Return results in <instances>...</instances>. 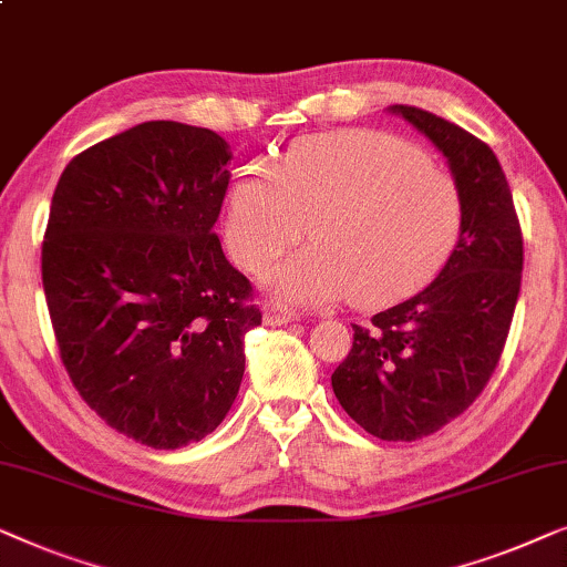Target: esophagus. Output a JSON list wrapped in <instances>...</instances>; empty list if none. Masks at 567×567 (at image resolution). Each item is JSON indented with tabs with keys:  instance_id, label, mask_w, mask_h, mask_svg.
<instances>
[{
	"instance_id": "1",
	"label": "esophagus",
	"mask_w": 567,
	"mask_h": 567,
	"mask_svg": "<svg viewBox=\"0 0 567 567\" xmlns=\"http://www.w3.org/2000/svg\"><path fill=\"white\" fill-rule=\"evenodd\" d=\"M298 318L300 316L295 313V310L280 306V302H272V306L265 308V323L267 326H287V323L298 321Z\"/></svg>"
}]
</instances>
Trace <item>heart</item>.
Segmentation results:
<instances>
[{
    "label": "heart",
    "instance_id": "b5f03b06",
    "mask_svg": "<svg viewBox=\"0 0 567 567\" xmlns=\"http://www.w3.org/2000/svg\"><path fill=\"white\" fill-rule=\"evenodd\" d=\"M316 246L265 277L300 306L349 298L360 308L395 306L434 280L462 230L452 177L421 151L382 133H333L298 141L282 164H251L228 193L226 244L259 272L306 234Z\"/></svg>",
    "mask_w": 567,
    "mask_h": 567
}]
</instances>
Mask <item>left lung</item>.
Segmentation results:
<instances>
[{
	"label": "left lung",
	"instance_id": "left-lung-1",
	"mask_svg": "<svg viewBox=\"0 0 567 567\" xmlns=\"http://www.w3.org/2000/svg\"><path fill=\"white\" fill-rule=\"evenodd\" d=\"M442 151L462 200V230L436 280L352 326L331 374L341 409L367 434L416 442L467 411L504 352L522 287L524 241L506 174L488 143L421 107L393 105Z\"/></svg>",
	"mask_w": 567,
	"mask_h": 567
}]
</instances>
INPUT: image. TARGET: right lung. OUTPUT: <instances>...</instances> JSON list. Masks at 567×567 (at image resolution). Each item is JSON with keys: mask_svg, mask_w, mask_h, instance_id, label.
<instances>
[{"mask_svg": "<svg viewBox=\"0 0 567 567\" xmlns=\"http://www.w3.org/2000/svg\"><path fill=\"white\" fill-rule=\"evenodd\" d=\"M228 162L215 131L148 121L71 158L51 200L41 261L61 362L100 419L154 450L215 432L261 323L213 234Z\"/></svg>", "mask_w": 567, "mask_h": 567, "instance_id": "obj_1", "label": "right lung"}]
</instances>
